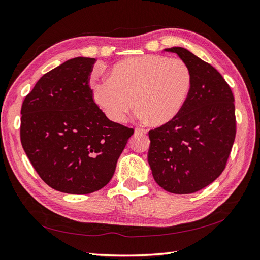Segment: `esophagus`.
<instances>
[{"mask_svg": "<svg viewBox=\"0 0 260 260\" xmlns=\"http://www.w3.org/2000/svg\"><path fill=\"white\" fill-rule=\"evenodd\" d=\"M146 133H147L146 129H142V128L136 129V135H138V136H143V135H146Z\"/></svg>", "mask_w": 260, "mask_h": 260, "instance_id": "34e87169", "label": "esophagus"}]
</instances>
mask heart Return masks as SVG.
Masks as SVG:
<instances>
[{"mask_svg":"<svg viewBox=\"0 0 260 260\" xmlns=\"http://www.w3.org/2000/svg\"><path fill=\"white\" fill-rule=\"evenodd\" d=\"M192 86L190 68L181 59L147 54L117 62L93 98L111 121L122 123L133 108L153 125L173 121L184 109Z\"/></svg>","mask_w":260,"mask_h":260,"instance_id":"heart-1","label":"heart"}]
</instances>
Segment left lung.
Here are the masks:
<instances>
[{
	"label": "left lung",
	"instance_id": "left-lung-1",
	"mask_svg": "<svg viewBox=\"0 0 260 260\" xmlns=\"http://www.w3.org/2000/svg\"><path fill=\"white\" fill-rule=\"evenodd\" d=\"M165 50L190 68L192 86L181 113L149 131L147 160L160 187L187 194L211 184L226 166L236 135L234 96L211 64L185 48Z\"/></svg>",
	"mask_w": 260,
	"mask_h": 260
}]
</instances>
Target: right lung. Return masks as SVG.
Segmentation results:
<instances>
[{
	"label": "right lung",
	"instance_id": "obj_1",
	"mask_svg": "<svg viewBox=\"0 0 260 260\" xmlns=\"http://www.w3.org/2000/svg\"><path fill=\"white\" fill-rule=\"evenodd\" d=\"M96 59L74 58L40 78L22 105L20 142L55 190L86 194L113 178L132 128L110 121L93 98Z\"/></svg>",
	"mask_w": 260,
	"mask_h": 260
}]
</instances>
